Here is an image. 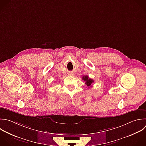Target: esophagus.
Returning a JSON list of instances; mask_svg holds the SVG:
<instances>
[{
    "mask_svg": "<svg viewBox=\"0 0 146 146\" xmlns=\"http://www.w3.org/2000/svg\"><path fill=\"white\" fill-rule=\"evenodd\" d=\"M68 75H70V76H74V74L73 72H70V73L68 74Z\"/></svg>",
    "mask_w": 146,
    "mask_h": 146,
    "instance_id": "esophagus-1",
    "label": "esophagus"
}]
</instances>
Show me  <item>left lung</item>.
Here are the masks:
<instances>
[{"instance_id":"8db88e82","label":"left lung","mask_w":146,"mask_h":146,"mask_svg":"<svg viewBox=\"0 0 146 146\" xmlns=\"http://www.w3.org/2000/svg\"><path fill=\"white\" fill-rule=\"evenodd\" d=\"M82 79L84 80V82H86V84L88 87H91V84L94 82V80H92V79L91 78H89L88 76L87 75H86V76H83L82 77Z\"/></svg>"}]
</instances>
